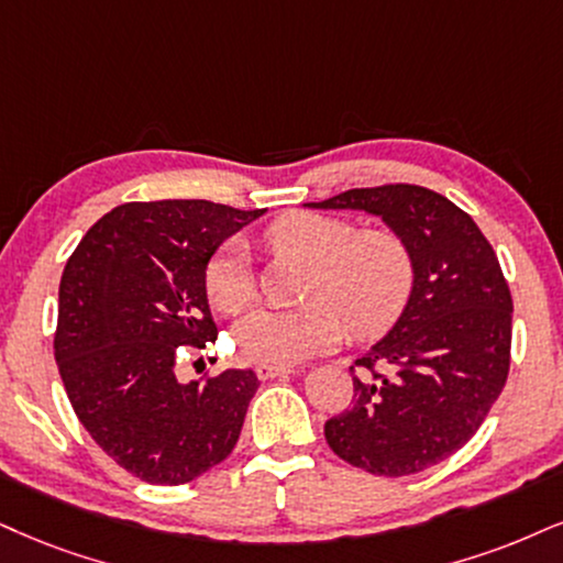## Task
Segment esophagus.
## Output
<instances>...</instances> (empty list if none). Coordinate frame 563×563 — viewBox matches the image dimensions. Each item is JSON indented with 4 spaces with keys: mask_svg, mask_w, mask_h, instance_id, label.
<instances>
[{
    "mask_svg": "<svg viewBox=\"0 0 563 563\" xmlns=\"http://www.w3.org/2000/svg\"><path fill=\"white\" fill-rule=\"evenodd\" d=\"M287 373H292V367H284V365H255V376L261 380H271V378H279V376H287Z\"/></svg>",
    "mask_w": 563,
    "mask_h": 563,
    "instance_id": "1",
    "label": "esophagus"
}]
</instances>
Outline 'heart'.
<instances>
[{
  "label": "heart",
  "mask_w": 563,
  "mask_h": 563,
  "mask_svg": "<svg viewBox=\"0 0 563 563\" xmlns=\"http://www.w3.org/2000/svg\"><path fill=\"white\" fill-rule=\"evenodd\" d=\"M279 253L313 266L308 305L295 310L258 308L234 325V344L250 363L297 365L331 350L344 334L373 336L405 313L415 289L412 250L394 229H363L325 213L297 211L266 229ZM206 297L221 313H240L253 300L250 261L227 242L206 263Z\"/></svg>",
  "instance_id": "obj_1"
}]
</instances>
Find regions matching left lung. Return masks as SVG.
<instances>
[{
	"instance_id": "left-lung-1",
	"label": "left lung",
	"mask_w": 563,
	"mask_h": 563,
	"mask_svg": "<svg viewBox=\"0 0 563 563\" xmlns=\"http://www.w3.org/2000/svg\"><path fill=\"white\" fill-rule=\"evenodd\" d=\"M308 206L371 213L412 250L405 313L350 367L352 407L323 433L365 473H422L473 439L504 391L515 308L504 271L473 217L428 187H355Z\"/></svg>"
}]
</instances>
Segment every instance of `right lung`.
I'll return each instance as SVG.
<instances>
[{"label": "right lung", "instance_id": "add662e5", "mask_svg": "<svg viewBox=\"0 0 563 563\" xmlns=\"http://www.w3.org/2000/svg\"><path fill=\"white\" fill-rule=\"evenodd\" d=\"M263 211L211 200L112 208L88 229L59 282L54 357L90 439L154 485L196 481L232 454L253 371L179 384L183 350L217 342L203 287L217 247Z\"/></svg>", "mask_w": 563, "mask_h": 563}]
</instances>
